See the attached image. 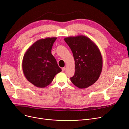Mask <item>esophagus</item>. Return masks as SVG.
<instances>
[{"mask_svg": "<svg viewBox=\"0 0 129 129\" xmlns=\"http://www.w3.org/2000/svg\"><path fill=\"white\" fill-rule=\"evenodd\" d=\"M65 69H66L65 68H63L61 69V70H62V71H63H63H64L65 70Z\"/></svg>", "mask_w": 129, "mask_h": 129, "instance_id": "34e87169", "label": "esophagus"}]
</instances>
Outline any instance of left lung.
Listing matches in <instances>:
<instances>
[{
  "instance_id": "8db88e82",
  "label": "left lung",
  "mask_w": 129,
  "mask_h": 129,
  "mask_svg": "<svg viewBox=\"0 0 129 129\" xmlns=\"http://www.w3.org/2000/svg\"><path fill=\"white\" fill-rule=\"evenodd\" d=\"M72 51L75 73L71 81L79 88H87L96 82L101 75L103 58L97 46L83 35L64 38Z\"/></svg>"
}]
</instances>
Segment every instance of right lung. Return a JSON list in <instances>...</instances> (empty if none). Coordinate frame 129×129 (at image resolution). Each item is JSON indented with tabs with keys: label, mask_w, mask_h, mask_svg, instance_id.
Here are the masks:
<instances>
[{
	"label": "right lung",
	"mask_w": 129,
	"mask_h": 129,
	"mask_svg": "<svg viewBox=\"0 0 129 129\" xmlns=\"http://www.w3.org/2000/svg\"><path fill=\"white\" fill-rule=\"evenodd\" d=\"M57 38H46L36 41L25 52L22 69L26 79L37 87L49 85L55 76L60 72L51 48Z\"/></svg>",
	"instance_id": "1"
}]
</instances>
